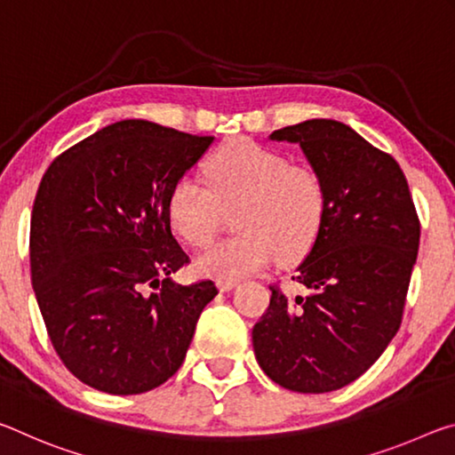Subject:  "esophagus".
Here are the masks:
<instances>
[{
	"label": "esophagus",
	"mask_w": 455,
	"mask_h": 455,
	"mask_svg": "<svg viewBox=\"0 0 455 455\" xmlns=\"http://www.w3.org/2000/svg\"><path fill=\"white\" fill-rule=\"evenodd\" d=\"M237 282H240V280H235V278H220L218 280V288L221 290V292H228V290H232V288L237 286Z\"/></svg>",
	"instance_id": "esophagus-1"
}]
</instances>
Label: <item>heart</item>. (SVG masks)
<instances>
[{
  "label": "heart",
  "instance_id": "heart-1",
  "mask_svg": "<svg viewBox=\"0 0 455 455\" xmlns=\"http://www.w3.org/2000/svg\"><path fill=\"white\" fill-rule=\"evenodd\" d=\"M205 175L210 188L191 177L173 185L171 226L193 248H205L226 213L237 210L240 234L207 250L197 259L201 272L237 278L278 254L288 264L307 258L329 212V193L315 169L250 139H234L207 159Z\"/></svg>",
  "mask_w": 455,
  "mask_h": 455
}]
</instances>
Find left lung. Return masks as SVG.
<instances>
[{
  "label": "left lung",
  "mask_w": 455,
  "mask_h": 455,
  "mask_svg": "<svg viewBox=\"0 0 455 455\" xmlns=\"http://www.w3.org/2000/svg\"><path fill=\"white\" fill-rule=\"evenodd\" d=\"M302 147L323 177L329 212L292 280L307 296L270 286L251 331L258 364L284 389L329 393L359 379L401 326L419 248L407 179L389 153L329 118L274 131Z\"/></svg>",
  "instance_id": "1"
}]
</instances>
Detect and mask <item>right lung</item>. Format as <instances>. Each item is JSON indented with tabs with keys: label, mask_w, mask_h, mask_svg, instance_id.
I'll use <instances>...</instances> for the list:
<instances>
[{
	"label": "right lung",
	"mask_w": 455,
	"mask_h": 455,
	"mask_svg": "<svg viewBox=\"0 0 455 455\" xmlns=\"http://www.w3.org/2000/svg\"><path fill=\"white\" fill-rule=\"evenodd\" d=\"M212 140L121 121L44 173L29 228L32 284L52 347L84 385L139 395L181 367L218 288L171 280L189 256L171 234L169 196Z\"/></svg>",
	"instance_id": "right-lung-1"
}]
</instances>
